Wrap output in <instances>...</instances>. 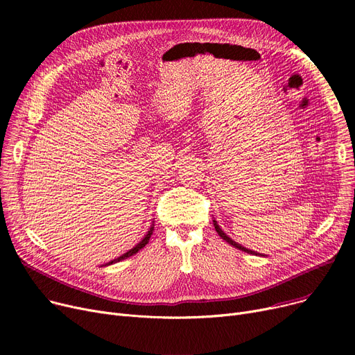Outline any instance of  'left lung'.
<instances>
[{
	"instance_id": "1",
	"label": "left lung",
	"mask_w": 355,
	"mask_h": 355,
	"mask_svg": "<svg viewBox=\"0 0 355 355\" xmlns=\"http://www.w3.org/2000/svg\"><path fill=\"white\" fill-rule=\"evenodd\" d=\"M213 223H214V229H216V232L218 233V236L223 239V240H226L229 245H232V246H234L236 249H239V250H243V252H246V253H250V254H256V256H265V254H260V253H257V252H253V250H249V249H246V248H243L241 245H237L234 240H232L225 232H223L221 229H220V226L217 225V221L216 220H213Z\"/></svg>"
}]
</instances>
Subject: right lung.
Here are the masks:
<instances>
[{"mask_svg":"<svg viewBox=\"0 0 355 355\" xmlns=\"http://www.w3.org/2000/svg\"><path fill=\"white\" fill-rule=\"evenodd\" d=\"M153 230H154V225L151 226V229L148 230V233L145 234V237L139 241V243L135 246V248H132L130 250H128L126 253H123L122 256H119L118 259H114V260H110L109 263H106L105 266H109V265H112V263H116V262H121V260H123V259H126V257H129V256H132V254H135V253H138L142 248H145L146 246V243L149 241V239H151V234H153Z\"/></svg>","mask_w":355,"mask_h":355,"instance_id":"obj_1","label":"right lung"}]
</instances>
